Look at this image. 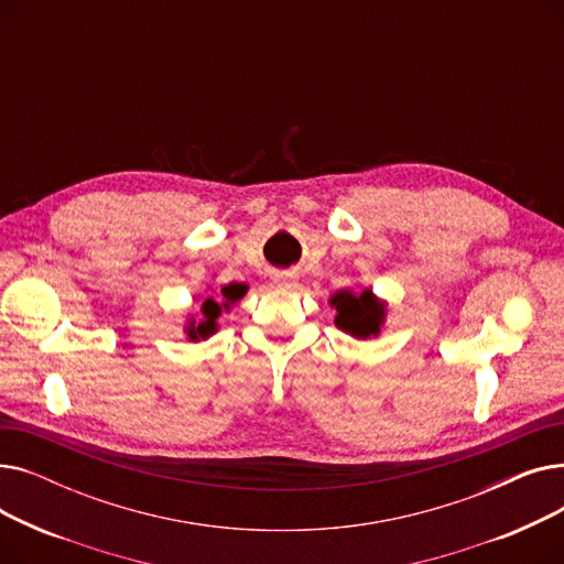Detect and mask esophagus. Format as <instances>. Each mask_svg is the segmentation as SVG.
Here are the masks:
<instances>
[{
    "mask_svg": "<svg viewBox=\"0 0 564 564\" xmlns=\"http://www.w3.org/2000/svg\"><path fill=\"white\" fill-rule=\"evenodd\" d=\"M274 285H276L279 290H292L294 285H297V279H294V276L288 274V272H281V274L274 276Z\"/></svg>",
    "mask_w": 564,
    "mask_h": 564,
    "instance_id": "obj_1",
    "label": "esophagus"
}]
</instances>
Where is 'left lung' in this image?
Listing matches in <instances>:
<instances>
[{
  "label": "left lung",
  "instance_id": "obj_1",
  "mask_svg": "<svg viewBox=\"0 0 564 564\" xmlns=\"http://www.w3.org/2000/svg\"><path fill=\"white\" fill-rule=\"evenodd\" d=\"M336 306V327L354 338H370L379 334L383 317H387V304L379 302L372 290L351 292L343 290L332 297Z\"/></svg>",
  "mask_w": 564,
  "mask_h": 564
}]
</instances>
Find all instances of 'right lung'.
I'll list each match as a JSON object with an SVG mask.
<instances>
[{"mask_svg":"<svg viewBox=\"0 0 564 564\" xmlns=\"http://www.w3.org/2000/svg\"><path fill=\"white\" fill-rule=\"evenodd\" d=\"M245 292H247V285H242V283H230V285H224V288H221L224 304L215 302L213 297H207V300L203 302V306H200L203 319H200L198 324H196V319L189 322V327L185 329L187 336H189L192 340H198V338L205 340L207 336H213V334L217 332V317L221 315V308H230V304L240 302V300L245 297Z\"/></svg>","mask_w":564,"mask_h":564,"instance_id":"1","label":"right lung"}]
</instances>
